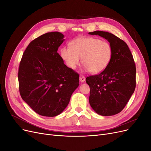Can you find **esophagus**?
<instances>
[{
	"mask_svg": "<svg viewBox=\"0 0 151 151\" xmlns=\"http://www.w3.org/2000/svg\"><path fill=\"white\" fill-rule=\"evenodd\" d=\"M79 81L81 82V83H84V82H85V81H86L85 77L83 75H81L79 76Z\"/></svg>",
	"mask_w": 151,
	"mask_h": 151,
	"instance_id": "esophagus-1",
	"label": "esophagus"
}]
</instances>
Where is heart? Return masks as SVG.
Returning <instances> with one entry per match:
<instances>
[{"instance_id":"b5f03b06","label":"heart","mask_w":151,"mask_h":151,"mask_svg":"<svg viewBox=\"0 0 151 151\" xmlns=\"http://www.w3.org/2000/svg\"><path fill=\"white\" fill-rule=\"evenodd\" d=\"M111 45L98 38H79L72 40L70 47L60 49V55L71 69L79 65L81 58L86 70L98 74L107 67L112 57Z\"/></svg>"}]
</instances>
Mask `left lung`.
<instances>
[{
  "label": "left lung",
  "instance_id": "obj_1",
  "mask_svg": "<svg viewBox=\"0 0 151 151\" xmlns=\"http://www.w3.org/2000/svg\"><path fill=\"white\" fill-rule=\"evenodd\" d=\"M89 34L107 40L113 50L107 67L100 74L86 79L90 88L89 104L98 115H116L125 108L135 89L136 68L133 56L127 43L115 35L101 31Z\"/></svg>",
  "mask_w": 151,
  "mask_h": 151
}]
</instances>
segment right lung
Segmentation results:
<instances>
[{
	"mask_svg": "<svg viewBox=\"0 0 151 151\" xmlns=\"http://www.w3.org/2000/svg\"><path fill=\"white\" fill-rule=\"evenodd\" d=\"M60 32L36 38L24 51L18 71L22 99L40 115L60 114L79 85V76L67 67L57 53L65 40Z\"/></svg>",
	"mask_w": 151,
	"mask_h": 151,
	"instance_id": "1",
	"label": "right lung"
}]
</instances>
